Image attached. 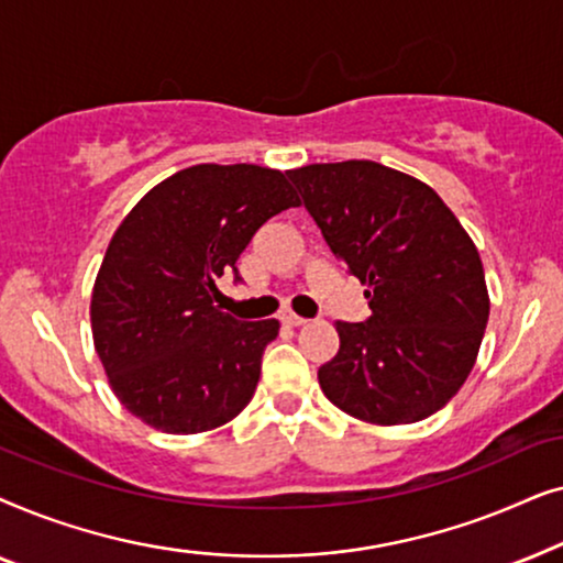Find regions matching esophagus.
I'll return each instance as SVG.
<instances>
[{"mask_svg":"<svg viewBox=\"0 0 563 563\" xmlns=\"http://www.w3.org/2000/svg\"><path fill=\"white\" fill-rule=\"evenodd\" d=\"M282 322H284V325H289V328H299V325H305L307 320L299 318V314H295V312H284Z\"/></svg>","mask_w":563,"mask_h":563,"instance_id":"34e87169","label":"esophagus"}]
</instances>
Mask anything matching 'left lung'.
<instances>
[{"instance_id":"left-lung-1","label":"left lung","mask_w":563,"mask_h":563,"mask_svg":"<svg viewBox=\"0 0 563 563\" xmlns=\"http://www.w3.org/2000/svg\"><path fill=\"white\" fill-rule=\"evenodd\" d=\"M322 238L361 284L366 322H335L325 397L372 426L441 410L479 353L489 295L479 251L428 184L376 161L291 168Z\"/></svg>"}]
</instances>
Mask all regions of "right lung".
<instances>
[{
	"label": "right lung",
	"instance_id": "1",
	"mask_svg": "<svg viewBox=\"0 0 563 563\" xmlns=\"http://www.w3.org/2000/svg\"><path fill=\"white\" fill-rule=\"evenodd\" d=\"M287 174L199 164L156 184L114 230L91 291V335L114 397L174 435L225 426L251 402L279 322L212 305L268 218L297 207Z\"/></svg>",
	"mask_w": 563,
	"mask_h": 563
}]
</instances>
